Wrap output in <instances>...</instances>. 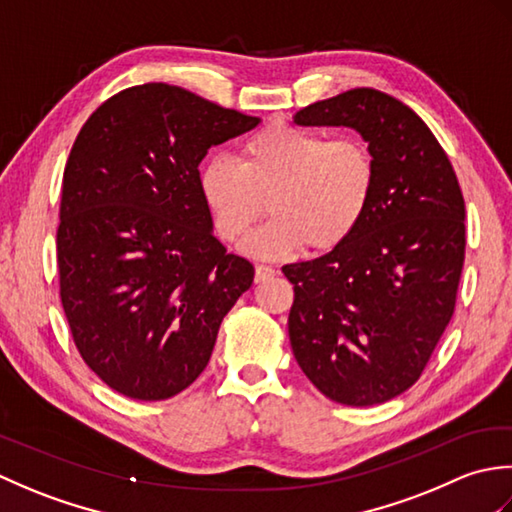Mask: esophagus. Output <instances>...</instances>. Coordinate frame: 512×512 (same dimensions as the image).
Returning <instances> with one entry per match:
<instances>
[{
  "label": "esophagus",
  "mask_w": 512,
  "mask_h": 512,
  "mask_svg": "<svg viewBox=\"0 0 512 512\" xmlns=\"http://www.w3.org/2000/svg\"><path fill=\"white\" fill-rule=\"evenodd\" d=\"M275 273H277V270H275L273 266L257 264V266H255V281H257V284H262V281H266V279H270V277H275Z\"/></svg>",
  "instance_id": "obj_1"
}]
</instances>
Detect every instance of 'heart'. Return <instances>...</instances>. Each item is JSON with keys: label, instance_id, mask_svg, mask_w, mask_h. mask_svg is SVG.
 Returning a JSON list of instances; mask_svg holds the SVG:
<instances>
[{"label": "heart", "instance_id": "heart-1", "mask_svg": "<svg viewBox=\"0 0 512 512\" xmlns=\"http://www.w3.org/2000/svg\"><path fill=\"white\" fill-rule=\"evenodd\" d=\"M376 160L356 136L275 123L250 136L237 154L213 156L198 173L200 198L217 235L239 244L273 213L248 248L262 257H290L308 246L328 253L363 224L376 193Z\"/></svg>", "mask_w": 512, "mask_h": 512}]
</instances>
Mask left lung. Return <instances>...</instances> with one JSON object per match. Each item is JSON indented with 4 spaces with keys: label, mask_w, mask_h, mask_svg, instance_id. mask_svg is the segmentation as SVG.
Instances as JSON below:
<instances>
[{
    "label": "left lung",
    "mask_w": 512,
    "mask_h": 512,
    "mask_svg": "<svg viewBox=\"0 0 512 512\" xmlns=\"http://www.w3.org/2000/svg\"><path fill=\"white\" fill-rule=\"evenodd\" d=\"M295 123L354 129L378 178L343 246L281 268L295 286L292 354L323 396L380 405L416 383L453 317L466 246L460 184L431 129L385 92L347 90Z\"/></svg>",
    "instance_id": "8db88e82"
}]
</instances>
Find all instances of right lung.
<instances>
[{"label":"right lung","instance_id":"right-lung-1","mask_svg":"<svg viewBox=\"0 0 512 512\" xmlns=\"http://www.w3.org/2000/svg\"><path fill=\"white\" fill-rule=\"evenodd\" d=\"M259 125L178 85L107 99L76 136L57 231L65 319L83 361L134 400H167L209 363L255 268L200 198L206 151Z\"/></svg>","mask_w":512,"mask_h":512}]
</instances>
